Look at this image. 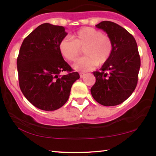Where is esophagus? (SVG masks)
<instances>
[{
    "label": "esophagus",
    "instance_id": "obj_1",
    "mask_svg": "<svg viewBox=\"0 0 156 156\" xmlns=\"http://www.w3.org/2000/svg\"><path fill=\"white\" fill-rule=\"evenodd\" d=\"M84 76H85V73H80V78H83Z\"/></svg>",
    "mask_w": 156,
    "mask_h": 156
}]
</instances>
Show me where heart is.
<instances>
[{
    "mask_svg": "<svg viewBox=\"0 0 156 156\" xmlns=\"http://www.w3.org/2000/svg\"><path fill=\"white\" fill-rule=\"evenodd\" d=\"M60 53L69 62H76L83 49L85 57L73 64L76 70L85 72L94 69L97 65L102 66L112 56L114 44L108 36L91 27L78 30L70 37H66L58 44Z\"/></svg>",
    "mask_w": 156,
    "mask_h": 156,
    "instance_id": "heart-1",
    "label": "heart"
}]
</instances>
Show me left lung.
Here are the masks:
<instances>
[{
	"label": "left lung",
	"mask_w": 156,
	"mask_h": 156,
	"mask_svg": "<svg viewBox=\"0 0 156 156\" xmlns=\"http://www.w3.org/2000/svg\"><path fill=\"white\" fill-rule=\"evenodd\" d=\"M103 29L114 44L110 59L100 71L93 72L96 82L91 88L95 101L105 106L123 103L135 90L141 60L137 44L132 34L115 23L103 21L96 25Z\"/></svg>",
	"instance_id": "1"
}]
</instances>
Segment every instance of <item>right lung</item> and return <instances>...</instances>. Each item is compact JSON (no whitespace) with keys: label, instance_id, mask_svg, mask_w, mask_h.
<instances>
[{"label":"right lung","instance_id":"obj_1","mask_svg":"<svg viewBox=\"0 0 156 156\" xmlns=\"http://www.w3.org/2000/svg\"><path fill=\"white\" fill-rule=\"evenodd\" d=\"M67 34L63 26L43 23L21 44L17 60L20 88L26 99L41 110L54 111L63 106L73 83L80 78L58 49ZM62 72L68 74L61 76Z\"/></svg>","mask_w":156,"mask_h":156}]
</instances>
